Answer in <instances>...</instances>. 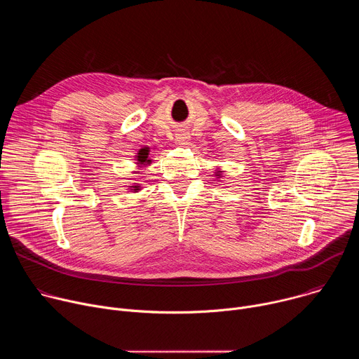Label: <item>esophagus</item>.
Masks as SVG:
<instances>
[{"instance_id":"1","label":"esophagus","mask_w":359,"mask_h":359,"mask_svg":"<svg viewBox=\"0 0 359 359\" xmlns=\"http://www.w3.org/2000/svg\"><path fill=\"white\" fill-rule=\"evenodd\" d=\"M189 139H190V136H189V133L184 132V130L176 133V142H177L179 144H186V143L189 142Z\"/></svg>"}]
</instances>
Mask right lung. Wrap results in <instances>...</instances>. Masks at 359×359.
Listing matches in <instances>:
<instances>
[{
  "instance_id": "1",
  "label": "right lung",
  "mask_w": 359,
  "mask_h": 359,
  "mask_svg": "<svg viewBox=\"0 0 359 359\" xmlns=\"http://www.w3.org/2000/svg\"><path fill=\"white\" fill-rule=\"evenodd\" d=\"M149 147H144V149H140L139 150V156H137V161H139V163L140 165H144V163H150V161H149ZM135 190H137L136 187H135Z\"/></svg>"
}]
</instances>
